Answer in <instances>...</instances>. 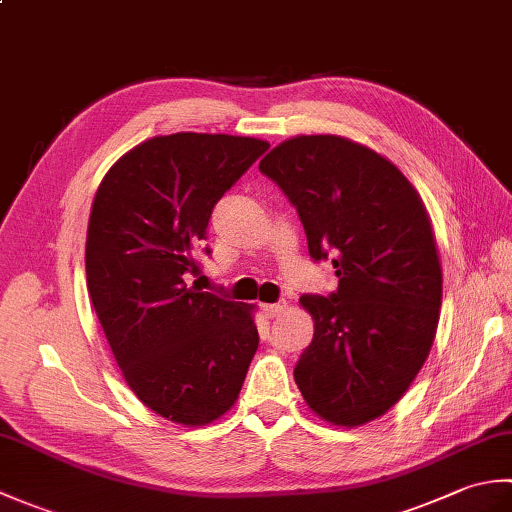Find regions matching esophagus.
<instances>
[{
    "label": "esophagus",
    "instance_id": "obj_1",
    "mask_svg": "<svg viewBox=\"0 0 512 512\" xmlns=\"http://www.w3.org/2000/svg\"><path fill=\"white\" fill-rule=\"evenodd\" d=\"M286 310V301H277V303H266L264 306V314L268 319H275V317H279L281 312Z\"/></svg>",
    "mask_w": 512,
    "mask_h": 512
}]
</instances>
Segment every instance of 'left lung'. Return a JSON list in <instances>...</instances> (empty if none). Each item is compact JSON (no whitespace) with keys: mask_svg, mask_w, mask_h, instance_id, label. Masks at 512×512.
Masks as SVG:
<instances>
[{"mask_svg":"<svg viewBox=\"0 0 512 512\" xmlns=\"http://www.w3.org/2000/svg\"><path fill=\"white\" fill-rule=\"evenodd\" d=\"M297 206L314 262L332 257L339 288L303 295L314 336L295 367L306 405L334 427L383 416L436 339L442 266L420 193L394 162L350 138L295 136L259 162Z\"/></svg>","mask_w":512,"mask_h":512,"instance_id":"1","label":"left lung"}]
</instances>
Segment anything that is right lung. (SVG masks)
Here are the masks:
<instances>
[{
	"label": "right lung",
	"instance_id": "obj_1",
	"mask_svg": "<svg viewBox=\"0 0 512 512\" xmlns=\"http://www.w3.org/2000/svg\"><path fill=\"white\" fill-rule=\"evenodd\" d=\"M268 147L250 136H154L118 158L94 195L85 275L96 317L129 389L184 427L235 405L257 352L255 306L187 277L200 270L213 206Z\"/></svg>",
	"mask_w": 512,
	"mask_h": 512
}]
</instances>
